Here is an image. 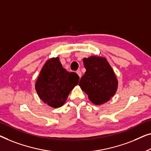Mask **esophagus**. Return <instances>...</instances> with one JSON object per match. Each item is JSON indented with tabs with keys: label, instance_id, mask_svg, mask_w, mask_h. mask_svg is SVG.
I'll list each match as a JSON object with an SVG mask.
<instances>
[{
	"label": "esophagus",
	"instance_id": "34e87169",
	"mask_svg": "<svg viewBox=\"0 0 151 151\" xmlns=\"http://www.w3.org/2000/svg\"><path fill=\"white\" fill-rule=\"evenodd\" d=\"M76 73L78 75V76H79V77H81V71L80 70H77V71L76 72Z\"/></svg>",
	"mask_w": 151,
	"mask_h": 151
}]
</instances>
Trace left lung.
<instances>
[{"label": "left lung", "instance_id": "8db88e82", "mask_svg": "<svg viewBox=\"0 0 151 151\" xmlns=\"http://www.w3.org/2000/svg\"><path fill=\"white\" fill-rule=\"evenodd\" d=\"M83 61L86 72L78 86L92 103L101 105L107 103L115 95L118 86L113 68L103 57L90 56Z\"/></svg>", "mask_w": 151, "mask_h": 151}]
</instances>
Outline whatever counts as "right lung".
Segmentation results:
<instances>
[{
	"mask_svg": "<svg viewBox=\"0 0 151 151\" xmlns=\"http://www.w3.org/2000/svg\"><path fill=\"white\" fill-rule=\"evenodd\" d=\"M79 76L63 68L59 57H52L44 63L35 82L40 99L50 107L58 108L64 105L70 92L77 86Z\"/></svg>",
	"mask_w": 151,
	"mask_h": 151,
	"instance_id": "obj_1",
	"label": "right lung"
}]
</instances>
